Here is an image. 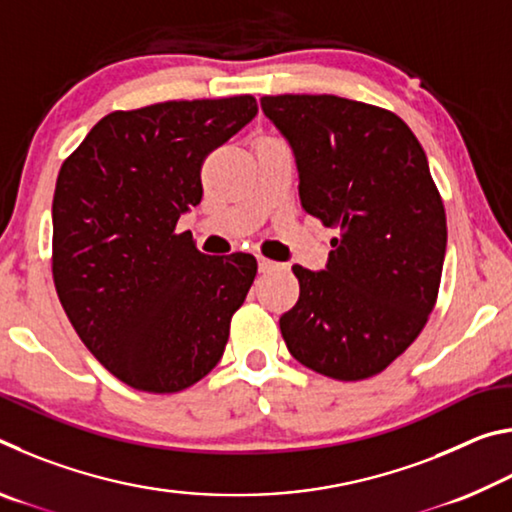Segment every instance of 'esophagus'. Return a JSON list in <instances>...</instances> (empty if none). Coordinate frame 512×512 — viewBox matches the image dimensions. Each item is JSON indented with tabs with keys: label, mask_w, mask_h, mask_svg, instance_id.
<instances>
[{
	"label": "esophagus",
	"mask_w": 512,
	"mask_h": 512,
	"mask_svg": "<svg viewBox=\"0 0 512 512\" xmlns=\"http://www.w3.org/2000/svg\"><path fill=\"white\" fill-rule=\"evenodd\" d=\"M257 266H259V273H271V271H275L277 266V262H273V259H266V257H259L257 259Z\"/></svg>",
	"instance_id": "obj_1"
}]
</instances>
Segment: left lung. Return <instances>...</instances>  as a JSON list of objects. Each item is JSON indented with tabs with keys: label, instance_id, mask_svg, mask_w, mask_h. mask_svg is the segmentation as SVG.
<instances>
[{
	"label": "left lung",
	"instance_id": "left-lung-1",
	"mask_svg": "<svg viewBox=\"0 0 512 512\" xmlns=\"http://www.w3.org/2000/svg\"><path fill=\"white\" fill-rule=\"evenodd\" d=\"M289 142L305 212L339 230L323 271L293 266L289 352L320 375H377L418 339L436 305L447 219L418 137L393 112L334 94L262 97Z\"/></svg>",
	"mask_w": 512,
	"mask_h": 512
}]
</instances>
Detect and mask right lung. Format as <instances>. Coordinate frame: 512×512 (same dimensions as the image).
Instances as JSON below:
<instances>
[{"instance_id": "add662e5", "label": "right lung", "mask_w": 512, "mask_h": 512, "mask_svg": "<svg viewBox=\"0 0 512 512\" xmlns=\"http://www.w3.org/2000/svg\"><path fill=\"white\" fill-rule=\"evenodd\" d=\"M255 115L250 94L110 112L60 167V305L101 366L137 391L178 393L223 357L257 259L203 255L176 223L201 203L207 153Z\"/></svg>"}]
</instances>
